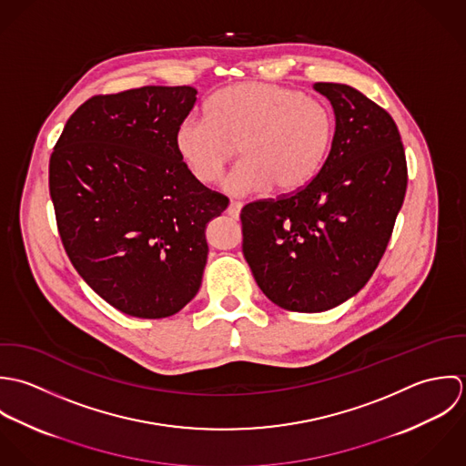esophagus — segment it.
<instances>
[{"label":"esophagus","mask_w":466,"mask_h":466,"mask_svg":"<svg viewBox=\"0 0 466 466\" xmlns=\"http://www.w3.org/2000/svg\"><path fill=\"white\" fill-rule=\"evenodd\" d=\"M241 208H243V203H241V201H230V205H228V208H227V214H228L230 218L238 219L239 214H241Z\"/></svg>","instance_id":"esophagus-1"}]
</instances>
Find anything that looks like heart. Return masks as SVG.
<instances>
[{"label":"heart","instance_id":"b5f03b06","mask_svg":"<svg viewBox=\"0 0 466 466\" xmlns=\"http://www.w3.org/2000/svg\"><path fill=\"white\" fill-rule=\"evenodd\" d=\"M333 137L335 116L326 102L248 81L212 95L207 116H186L175 131V146L192 177L207 186L223 178L241 146L245 160L225 186L245 196L308 186L326 164Z\"/></svg>","mask_w":466,"mask_h":466}]
</instances>
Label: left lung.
<instances>
[{"instance_id":"obj_1","label":"left lung","mask_w":466,"mask_h":466,"mask_svg":"<svg viewBox=\"0 0 466 466\" xmlns=\"http://www.w3.org/2000/svg\"><path fill=\"white\" fill-rule=\"evenodd\" d=\"M335 111L326 164L308 186L243 207V254L263 293L289 311L331 309L371 279L407 190L392 116L348 85L315 83Z\"/></svg>"}]
</instances>
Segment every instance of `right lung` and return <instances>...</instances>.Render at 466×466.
<instances>
[{"label":"right lung","instance_id":"right-lung-1","mask_svg":"<svg viewBox=\"0 0 466 466\" xmlns=\"http://www.w3.org/2000/svg\"><path fill=\"white\" fill-rule=\"evenodd\" d=\"M196 94L142 86L95 95L68 118L50 157V198L74 268L131 317L175 315L198 293L205 228L228 207L175 146Z\"/></svg>","mask_w":466,"mask_h":466}]
</instances>
